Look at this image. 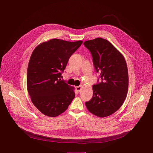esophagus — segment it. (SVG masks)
Wrapping results in <instances>:
<instances>
[{
	"label": "esophagus",
	"mask_w": 153,
	"mask_h": 153,
	"mask_svg": "<svg viewBox=\"0 0 153 153\" xmlns=\"http://www.w3.org/2000/svg\"><path fill=\"white\" fill-rule=\"evenodd\" d=\"M82 89V86H76V90L78 91V92H80V90Z\"/></svg>",
	"instance_id": "1"
}]
</instances>
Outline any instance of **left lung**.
<instances>
[{"instance_id": "obj_1", "label": "left lung", "mask_w": 153, "mask_h": 153, "mask_svg": "<svg viewBox=\"0 0 153 153\" xmlns=\"http://www.w3.org/2000/svg\"><path fill=\"white\" fill-rule=\"evenodd\" d=\"M91 52L101 82L93 86L92 99L85 105L99 117L110 116L123 105L128 89V68L123 54L108 40L97 37L84 42Z\"/></svg>"}]
</instances>
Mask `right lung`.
I'll list each match as a JSON object with an SVG mask.
<instances>
[{
  "mask_svg": "<svg viewBox=\"0 0 153 153\" xmlns=\"http://www.w3.org/2000/svg\"><path fill=\"white\" fill-rule=\"evenodd\" d=\"M82 42L53 39L40 43L33 51L27 69V90L34 105L44 115L59 116L74 99V86L60 77Z\"/></svg>",
  "mask_w": 153,
  "mask_h": 153,
  "instance_id": "1",
  "label": "right lung"
}]
</instances>
